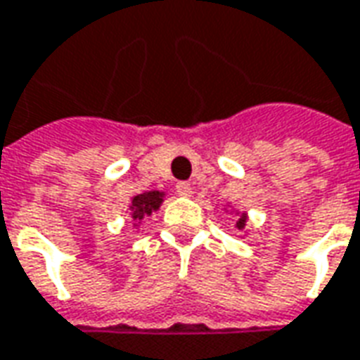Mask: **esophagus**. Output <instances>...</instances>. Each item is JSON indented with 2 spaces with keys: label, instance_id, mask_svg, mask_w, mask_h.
Masks as SVG:
<instances>
[{
  "label": "esophagus",
  "instance_id": "esophagus-1",
  "mask_svg": "<svg viewBox=\"0 0 360 360\" xmlns=\"http://www.w3.org/2000/svg\"><path fill=\"white\" fill-rule=\"evenodd\" d=\"M176 192H178V195L190 198V195H192V186L188 184V182H178V184H176Z\"/></svg>",
  "mask_w": 360,
  "mask_h": 360
}]
</instances>
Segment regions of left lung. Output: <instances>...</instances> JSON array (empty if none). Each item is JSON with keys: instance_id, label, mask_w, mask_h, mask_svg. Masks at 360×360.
I'll use <instances>...</instances> for the list:
<instances>
[{"instance_id": "8db88e82", "label": "left lung", "mask_w": 360, "mask_h": 360, "mask_svg": "<svg viewBox=\"0 0 360 360\" xmlns=\"http://www.w3.org/2000/svg\"><path fill=\"white\" fill-rule=\"evenodd\" d=\"M231 213H233V211H231ZM246 221H248V215H246V213H238V211H236V229H238V231H244V229H246Z\"/></svg>"}]
</instances>
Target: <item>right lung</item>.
I'll return each instance as SVG.
<instances>
[{"label": "right lung", "mask_w": 360, "mask_h": 360, "mask_svg": "<svg viewBox=\"0 0 360 360\" xmlns=\"http://www.w3.org/2000/svg\"><path fill=\"white\" fill-rule=\"evenodd\" d=\"M162 201H165V192H157V190L134 195L131 198V205H129L134 226H139V223L143 221L145 217H149L153 211H157L160 207Z\"/></svg>", "instance_id": "add662e5"}]
</instances>
